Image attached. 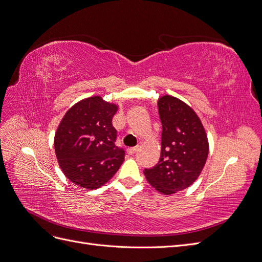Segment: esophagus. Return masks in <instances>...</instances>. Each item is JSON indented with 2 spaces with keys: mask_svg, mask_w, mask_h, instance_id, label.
I'll return each mask as SVG.
<instances>
[{
  "mask_svg": "<svg viewBox=\"0 0 262 262\" xmlns=\"http://www.w3.org/2000/svg\"><path fill=\"white\" fill-rule=\"evenodd\" d=\"M139 146H136V147H131V148H128V154L132 155V154H136L138 150H139Z\"/></svg>",
  "mask_w": 262,
  "mask_h": 262,
  "instance_id": "1",
  "label": "esophagus"
}]
</instances>
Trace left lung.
I'll list each match as a JSON object with an SVG mask.
<instances>
[{
  "label": "left lung",
  "instance_id": "8db88e82",
  "mask_svg": "<svg viewBox=\"0 0 262 262\" xmlns=\"http://www.w3.org/2000/svg\"><path fill=\"white\" fill-rule=\"evenodd\" d=\"M162 122V149L158 163L145 168L148 184L170 195L191 186L209 155L207 132L194 110L182 100L164 95L157 101Z\"/></svg>",
  "mask_w": 262,
  "mask_h": 262
}]
</instances>
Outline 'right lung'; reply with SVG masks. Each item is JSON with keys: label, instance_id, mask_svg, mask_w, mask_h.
Returning <instances> with one entry per match:
<instances>
[{"label": "right lung", "instance_id": "right-lung-1", "mask_svg": "<svg viewBox=\"0 0 262 262\" xmlns=\"http://www.w3.org/2000/svg\"><path fill=\"white\" fill-rule=\"evenodd\" d=\"M118 106L93 96L71 107L54 136V149L63 173L77 186L97 189L113 178L124 161L116 146L113 117Z\"/></svg>", "mask_w": 262, "mask_h": 262}]
</instances>
